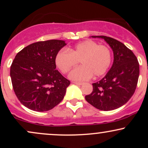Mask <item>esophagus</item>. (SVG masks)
Segmentation results:
<instances>
[{"label": "esophagus", "instance_id": "34e87169", "mask_svg": "<svg viewBox=\"0 0 148 148\" xmlns=\"http://www.w3.org/2000/svg\"><path fill=\"white\" fill-rule=\"evenodd\" d=\"M73 84L76 85H79V86H81V85H83L82 82H73Z\"/></svg>", "mask_w": 148, "mask_h": 148}]
</instances>
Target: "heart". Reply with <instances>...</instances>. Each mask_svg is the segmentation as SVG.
Here are the masks:
<instances>
[{
	"instance_id": "b5f03b06",
	"label": "heart",
	"mask_w": 148,
	"mask_h": 148,
	"mask_svg": "<svg viewBox=\"0 0 148 148\" xmlns=\"http://www.w3.org/2000/svg\"><path fill=\"white\" fill-rule=\"evenodd\" d=\"M110 49L104 45H99L92 40H86L67 50H61L56 54L55 62L61 72H69L73 67L81 63V67L74 69L69 74L74 81H85L99 77L106 73L111 64Z\"/></svg>"
}]
</instances>
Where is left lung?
Instances as JSON below:
<instances>
[{"label": "left lung", "mask_w": 148, "mask_h": 148, "mask_svg": "<svg viewBox=\"0 0 148 148\" xmlns=\"http://www.w3.org/2000/svg\"><path fill=\"white\" fill-rule=\"evenodd\" d=\"M101 38L113 52V62L106 76L92 84L91 94L85 97L92 106L101 111H112L123 106L130 100L136 88L139 64L134 53L122 42L106 36Z\"/></svg>", "instance_id": "8db88e82"}]
</instances>
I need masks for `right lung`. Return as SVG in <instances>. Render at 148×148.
I'll return each mask as SVG.
<instances>
[{
  "instance_id": "1",
  "label": "right lung",
  "mask_w": 148,
  "mask_h": 148,
  "mask_svg": "<svg viewBox=\"0 0 148 148\" xmlns=\"http://www.w3.org/2000/svg\"><path fill=\"white\" fill-rule=\"evenodd\" d=\"M66 45L63 40L37 42L16 54L10 76L15 95L23 106L47 111L63 99L70 81L56 69L55 58Z\"/></svg>"
}]
</instances>
